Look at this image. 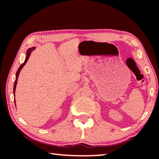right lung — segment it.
<instances>
[{
	"label": "right lung",
	"mask_w": 159,
	"mask_h": 159,
	"mask_svg": "<svg viewBox=\"0 0 159 159\" xmlns=\"http://www.w3.org/2000/svg\"><path fill=\"white\" fill-rule=\"evenodd\" d=\"M35 49V47H32V48H29L27 51V53H26V58L25 60V62L23 63L20 66H19V68L18 69V70H17L16 71V80H15V82H14V95H15V90H16V84H17V80H18V77H19V72H20L21 69L23 68V66H25V65L26 64V63H27V61H28V59H29L30 58V54H31V53L32 52V51H34V50ZM14 102H15V100H14Z\"/></svg>",
	"instance_id": "add662e5"
}]
</instances>
